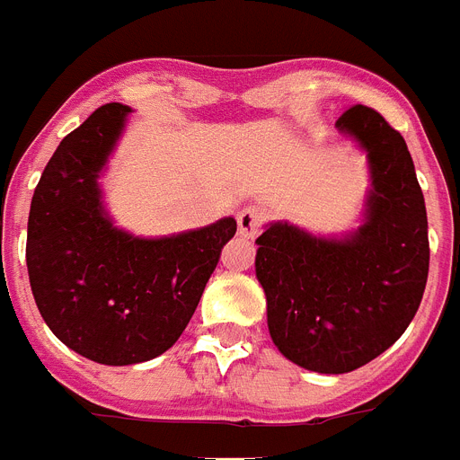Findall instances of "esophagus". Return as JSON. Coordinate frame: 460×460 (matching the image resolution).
Segmentation results:
<instances>
[{"label":"esophagus","mask_w":460,"mask_h":460,"mask_svg":"<svg viewBox=\"0 0 460 460\" xmlns=\"http://www.w3.org/2000/svg\"><path fill=\"white\" fill-rule=\"evenodd\" d=\"M265 221V211L256 204H249V207L239 208L237 211V227L242 237H256L261 226Z\"/></svg>","instance_id":"obj_1"}]
</instances>
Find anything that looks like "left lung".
<instances>
[{"label": "left lung", "mask_w": 460, "mask_h": 460, "mask_svg": "<svg viewBox=\"0 0 460 460\" xmlns=\"http://www.w3.org/2000/svg\"><path fill=\"white\" fill-rule=\"evenodd\" d=\"M336 127L369 159L362 226L314 237L270 223L256 239L272 343L317 374H348L388 350L419 310L430 265L426 199L400 131L367 105L345 110Z\"/></svg>", "instance_id": "1"}]
</instances>
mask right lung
Segmentation results:
<instances>
[{"mask_svg": "<svg viewBox=\"0 0 460 460\" xmlns=\"http://www.w3.org/2000/svg\"><path fill=\"white\" fill-rule=\"evenodd\" d=\"M131 108L108 102L60 140L34 188L30 287L41 317L82 358L124 367L155 359L195 314L234 218L143 239L112 226L98 176Z\"/></svg>", "mask_w": 460, "mask_h": 460, "instance_id": "1", "label": "right lung"}]
</instances>
